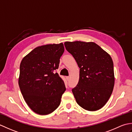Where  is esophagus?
<instances>
[{"label":"esophagus","mask_w":132,"mask_h":132,"mask_svg":"<svg viewBox=\"0 0 132 132\" xmlns=\"http://www.w3.org/2000/svg\"><path fill=\"white\" fill-rule=\"evenodd\" d=\"M66 79H67V80H69V79H70V77H66Z\"/></svg>","instance_id":"34e87169"}]
</instances>
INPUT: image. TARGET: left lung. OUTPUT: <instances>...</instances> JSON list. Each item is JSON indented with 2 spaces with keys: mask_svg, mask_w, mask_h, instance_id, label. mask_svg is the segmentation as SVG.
Wrapping results in <instances>:
<instances>
[{
  "mask_svg": "<svg viewBox=\"0 0 132 132\" xmlns=\"http://www.w3.org/2000/svg\"><path fill=\"white\" fill-rule=\"evenodd\" d=\"M80 68L79 79L72 89L78 104L89 111L105 105L114 85L113 63L107 52L93 42L64 43Z\"/></svg>",
  "mask_w": 132,
  "mask_h": 132,
  "instance_id": "1",
  "label": "left lung"
}]
</instances>
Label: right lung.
I'll list each match as a JSON object with an SVG mask.
<instances>
[{"mask_svg": "<svg viewBox=\"0 0 132 132\" xmlns=\"http://www.w3.org/2000/svg\"><path fill=\"white\" fill-rule=\"evenodd\" d=\"M64 50L63 43L38 46L21 62L19 87L27 105L38 114H49L60 105L66 87L54 71L58 68Z\"/></svg>", "mask_w": 132, "mask_h": 132, "instance_id": "right-lung-1", "label": "right lung"}]
</instances>
